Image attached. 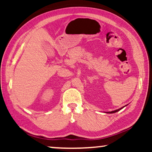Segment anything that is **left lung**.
Listing matches in <instances>:
<instances>
[{
    "mask_svg": "<svg viewBox=\"0 0 152 152\" xmlns=\"http://www.w3.org/2000/svg\"><path fill=\"white\" fill-rule=\"evenodd\" d=\"M123 107H121V108H120V109H117V110H113V111H110V112H108V113H116V112H118L119 111V110H121Z\"/></svg>",
    "mask_w": 152,
    "mask_h": 152,
    "instance_id": "left-lung-1",
    "label": "left lung"
}]
</instances>
